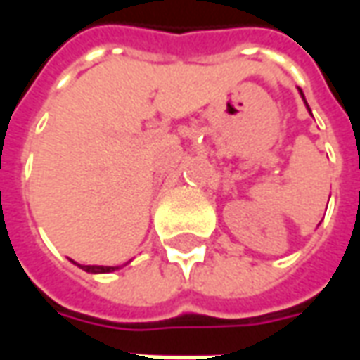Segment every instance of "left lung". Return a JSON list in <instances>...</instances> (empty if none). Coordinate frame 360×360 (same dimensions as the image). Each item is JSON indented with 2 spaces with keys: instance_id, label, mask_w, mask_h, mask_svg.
Returning a JSON list of instances; mask_svg holds the SVG:
<instances>
[{
  "instance_id": "1",
  "label": "left lung",
  "mask_w": 360,
  "mask_h": 360,
  "mask_svg": "<svg viewBox=\"0 0 360 360\" xmlns=\"http://www.w3.org/2000/svg\"><path fill=\"white\" fill-rule=\"evenodd\" d=\"M301 90V89H299ZM301 96H302V100H304V94H302V90H301ZM307 108H309V103H307Z\"/></svg>"
}]
</instances>
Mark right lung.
Segmentation results:
<instances>
[{
  "label": "right lung",
  "mask_w": 360,
  "mask_h": 360,
  "mask_svg": "<svg viewBox=\"0 0 360 360\" xmlns=\"http://www.w3.org/2000/svg\"><path fill=\"white\" fill-rule=\"evenodd\" d=\"M86 271H94V274H103V271H111L115 270V268H111V266H82Z\"/></svg>",
  "instance_id": "add662e5"
}]
</instances>
